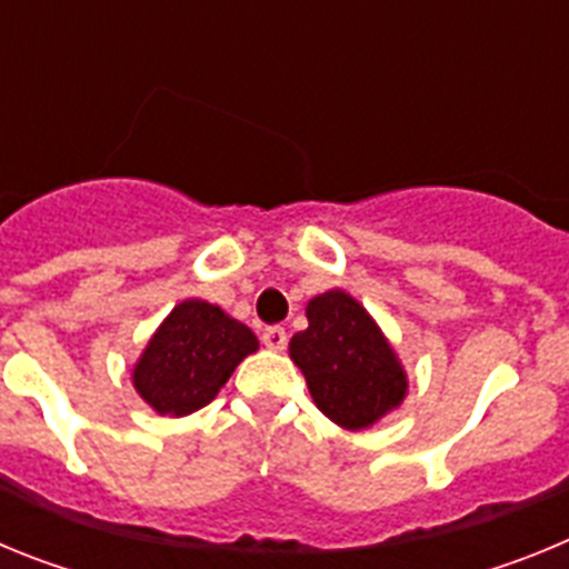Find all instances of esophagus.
<instances>
[{
    "instance_id": "34e87169",
    "label": "esophagus",
    "mask_w": 569,
    "mask_h": 569,
    "mask_svg": "<svg viewBox=\"0 0 569 569\" xmlns=\"http://www.w3.org/2000/svg\"><path fill=\"white\" fill-rule=\"evenodd\" d=\"M261 341H264V347H270V350H284V347H288V333H284V328L273 325V328H264Z\"/></svg>"
}]
</instances>
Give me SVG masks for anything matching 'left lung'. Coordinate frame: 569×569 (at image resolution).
Listing matches in <instances>:
<instances>
[{
    "instance_id": "1",
    "label": "left lung",
    "mask_w": 569,
    "mask_h": 569,
    "mask_svg": "<svg viewBox=\"0 0 569 569\" xmlns=\"http://www.w3.org/2000/svg\"><path fill=\"white\" fill-rule=\"evenodd\" d=\"M308 321L290 339V359L328 419L361 430L405 399V370L359 301L328 290L308 305Z\"/></svg>"
}]
</instances>
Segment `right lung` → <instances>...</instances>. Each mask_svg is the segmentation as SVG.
<instances>
[{
    "instance_id": "add662e5",
    "label": "right lung",
    "mask_w": 569,
    "mask_h": 569,
    "mask_svg": "<svg viewBox=\"0 0 569 569\" xmlns=\"http://www.w3.org/2000/svg\"><path fill=\"white\" fill-rule=\"evenodd\" d=\"M259 347L250 328L208 301H182L156 330L133 370V385L162 416H188L219 393Z\"/></svg>"
}]
</instances>
